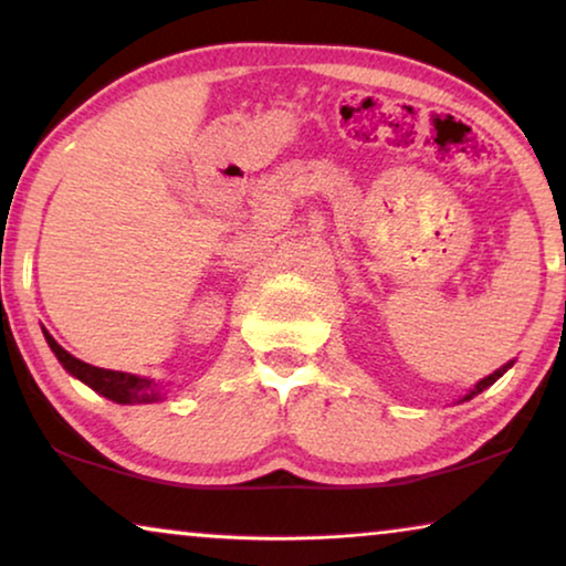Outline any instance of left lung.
<instances>
[{
	"mask_svg": "<svg viewBox=\"0 0 566 566\" xmlns=\"http://www.w3.org/2000/svg\"><path fill=\"white\" fill-rule=\"evenodd\" d=\"M510 366H513V360H510V363H505V366H502V368H497V370H494V374H490V376H486V378H482V381H479V384L474 386V389H471V391L467 394V397H463L461 401H469L471 397H476V394H482V391L486 389V386H492L494 381H497V378H500L502 374H505V370H507Z\"/></svg>",
	"mask_w": 566,
	"mask_h": 566,
	"instance_id": "8db88e82",
	"label": "left lung"
}]
</instances>
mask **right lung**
<instances>
[{
    "label": "right lung",
    "instance_id": "obj_1",
    "mask_svg": "<svg viewBox=\"0 0 566 566\" xmlns=\"http://www.w3.org/2000/svg\"><path fill=\"white\" fill-rule=\"evenodd\" d=\"M43 335H45V343H49L51 350L56 353L59 363L69 370V374L80 378L82 384H87L90 389L103 394V397H107L111 401H118V405H151V401L161 399V386L154 384L151 378L90 366V363H84L80 358H74L72 353H66L45 329Z\"/></svg>",
    "mask_w": 566,
    "mask_h": 566
}]
</instances>
